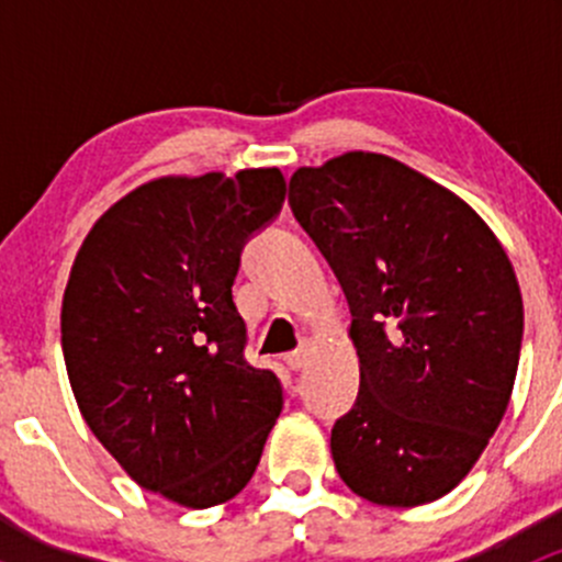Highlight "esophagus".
<instances>
[{
  "label": "esophagus",
  "mask_w": 562,
  "mask_h": 562,
  "mask_svg": "<svg viewBox=\"0 0 562 562\" xmlns=\"http://www.w3.org/2000/svg\"><path fill=\"white\" fill-rule=\"evenodd\" d=\"M307 361H310V342H302V348L285 356V364L291 367V370H304Z\"/></svg>",
  "instance_id": "obj_1"
}]
</instances>
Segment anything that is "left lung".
<instances>
[{"label": "left lung", "instance_id": "1", "mask_svg": "<svg viewBox=\"0 0 562 562\" xmlns=\"http://www.w3.org/2000/svg\"><path fill=\"white\" fill-rule=\"evenodd\" d=\"M350 304L359 400L331 429L339 479L375 506L451 492L512 402L522 293L490 225L375 151L302 166L288 192Z\"/></svg>", "mask_w": 562, "mask_h": 562}]
</instances>
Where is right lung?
<instances>
[{
  "mask_svg": "<svg viewBox=\"0 0 562 562\" xmlns=\"http://www.w3.org/2000/svg\"><path fill=\"white\" fill-rule=\"evenodd\" d=\"M285 201L280 168L160 176L92 225L61 299L78 411L144 490L184 508L239 495L282 411L245 359L241 247Z\"/></svg>",
  "mask_w": 562,
  "mask_h": 562,
  "instance_id": "obj_1",
  "label": "right lung"
}]
</instances>
